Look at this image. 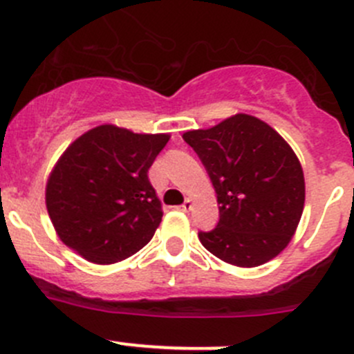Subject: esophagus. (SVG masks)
Instances as JSON below:
<instances>
[{"mask_svg":"<svg viewBox=\"0 0 354 354\" xmlns=\"http://www.w3.org/2000/svg\"><path fill=\"white\" fill-rule=\"evenodd\" d=\"M192 207H194V203H192L190 198H187L183 203H181V205H178V210H183V212H188V210H190Z\"/></svg>","mask_w":354,"mask_h":354,"instance_id":"obj_1","label":"esophagus"}]
</instances>
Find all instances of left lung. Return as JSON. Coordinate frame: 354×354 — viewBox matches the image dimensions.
I'll list each match as a JSON object with an SVG mask.
<instances>
[{"label":"left lung","mask_w":354,"mask_h":354,"mask_svg":"<svg viewBox=\"0 0 354 354\" xmlns=\"http://www.w3.org/2000/svg\"><path fill=\"white\" fill-rule=\"evenodd\" d=\"M183 140L205 166L219 203V223L200 243L238 267H257L291 241L305 205L301 164L274 128L236 114Z\"/></svg>","instance_id":"left-lung-1"}]
</instances>
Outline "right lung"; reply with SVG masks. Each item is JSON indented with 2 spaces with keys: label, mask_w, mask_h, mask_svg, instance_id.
<instances>
[{
  "label": "right lung",
  "mask_w": 354,
  "mask_h": 354,
  "mask_svg": "<svg viewBox=\"0 0 354 354\" xmlns=\"http://www.w3.org/2000/svg\"><path fill=\"white\" fill-rule=\"evenodd\" d=\"M169 135L101 124L78 137L56 162L46 207L68 248L94 263H114L144 248L162 219L149 167Z\"/></svg>",
  "instance_id": "obj_1"
}]
</instances>
